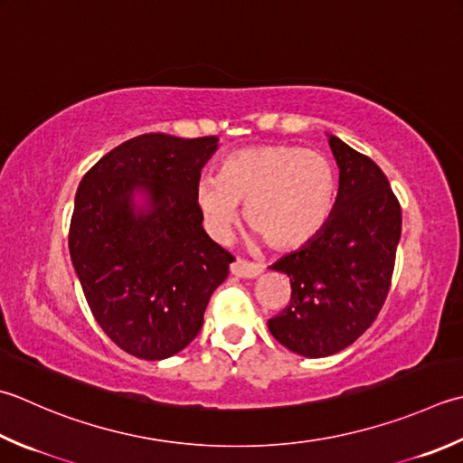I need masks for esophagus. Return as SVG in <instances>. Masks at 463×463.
I'll use <instances>...</instances> for the list:
<instances>
[{"mask_svg": "<svg viewBox=\"0 0 463 463\" xmlns=\"http://www.w3.org/2000/svg\"><path fill=\"white\" fill-rule=\"evenodd\" d=\"M231 273L234 277H241V279H257L262 273V267L255 265V262L237 259L231 265Z\"/></svg>", "mask_w": 463, "mask_h": 463, "instance_id": "34e87169", "label": "esophagus"}]
</instances>
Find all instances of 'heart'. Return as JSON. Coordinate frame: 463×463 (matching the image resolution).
Listing matches in <instances>:
<instances>
[{
  "instance_id": "b5f03b06",
  "label": "heart",
  "mask_w": 463,
  "mask_h": 463,
  "mask_svg": "<svg viewBox=\"0 0 463 463\" xmlns=\"http://www.w3.org/2000/svg\"><path fill=\"white\" fill-rule=\"evenodd\" d=\"M337 193L331 162L291 144H262L231 154L219 178H203L196 204L206 231L224 241L244 206L249 229L273 250H297L327 222Z\"/></svg>"
}]
</instances>
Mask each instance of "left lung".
<instances>
[{"label":"left lung","mask_w":463,"mask_h":463,"mask_svg":"<svg viewBox=\"0 0 463 463\" xmlns=\"http://www.w3.org/2000/svg\"><path fill=\"white\" fill-rule=\"evenodd\" d=\"M339 193L327 222L273 267L291 280V301L269 331L297 355L319 359L349 347L382 311L402 239V208L373 160L327 134Z\"/></svg>","instance_id":"left-lung-1"}]
</instances>
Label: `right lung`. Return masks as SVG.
<instances>
[{
    "mask_svg": "<svg viewBox=\"0 0 463 463\" xmlns=\"http://www.w3.org/2000/svg\"><path fill=\"white\" fill-rule=\"evenodd\" d=\"M216 136L142 134L110 150L78 186L70 257L90 311L118 347L176 355L203 327L234 260L203 229L201 170Z\"/></svg>",
    "mask_w": 463,
    "mask_h": 463,
    "instance_id": "add662e5",
    "label": "right lung"
}]
</instances>
